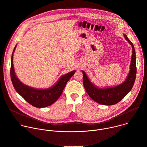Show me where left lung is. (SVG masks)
<instances>
[{
    "label": "left lung",
    "mask_w": 147,
    "mask_h": 147,
    "mask_svg": "<svg viewBox=\"0 0 147 147\" xmlns=\"http://www.w3.org/2000/svg\"><path fill=\"white\" fill-rule=\"evenodd\" d=\"M124 38L132 47V56L130 71L128 76L121 84L113 87L99 88L90 81L86 73L81 70L83 74V84L89 96L97 103L104 105H113L120 102L132 89L136 77V57L134 45L125 34Z\"/></svg>",
    "instance_id": "obj_1"
}]
</instances>
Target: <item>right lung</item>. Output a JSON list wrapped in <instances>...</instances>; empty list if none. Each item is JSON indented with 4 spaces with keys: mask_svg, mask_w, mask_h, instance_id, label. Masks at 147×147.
I'll return each mask as SVG.
<instances>
[{
    "mask_svg": "<svg viewBox=\"0 0 147 147\" xmlns=\"http://www.w3.org/2000/svg\"><path fill=\"white\" fill-rule=\"evenodd\" d=\"M17 45L15 46L11 58L10 76L13 87L16 91L27 102L36 108H45L55 103L61 95L66 84L76 73V70L61 76L53 86L46 89H38L25 85L17 78L13 66V54Z\"/></svg>",
    "mask_w": 147,
    "mask_h": 147,
    "instance_id": "1",
    "label": "right lung"
}]
</instances>
